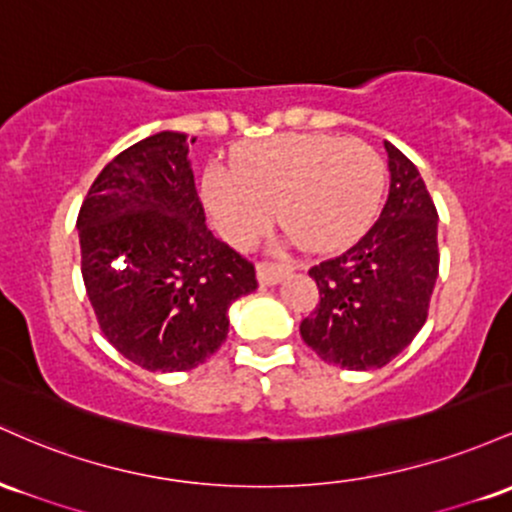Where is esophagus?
I'll use <instances>...</instances> for the list:
<instances>
[{"label":"esophagus","mask_w":512,"mask_h":512,"mask_svg":"<svg viewBox=\"0 0 512 512\" xmlns=\"http://www.w3.org/2000/svg\"><path fill=\"white\" fill-rule=\"evenodd\" d=\"M287 273H292L290 263H271V261H261L256 266V275L258 283L261 285H275L285 278Z\"/></svg>","instance_id":"obj_1"}]
</instances>
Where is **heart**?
Instances as JSON below:
<instances>
[{
    "mask_svg": "<svg viewBox=\"0 0 512 512\" xmlns=\"http://www.w3.org/2000/svg\"><path fill=\"white\" fill-rule=\"evenodd\" d=\"M384 164L363 140L275 135L239 147L232 171L208 169L203 200L229 244L249 246L278 210L283 232L307 251L353 244L380 210Z\"/></svg>",
    "mask_w": 512,
    "mask_h": 512,
    "instance_id": "1",
    "label": "heart"
}]
</instances>
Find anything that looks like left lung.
Listing matches in <instances>:
<instances>
[{"instance_id":"left-lung-1","label":"left lung","mask_w":512,"mask_h":512,"mask_svg":"<svg viewBox=\"0 0 512 512\" xmlns=\"http://www.w3.org/2000/svg\"><path fill=\"white\" fill-rule=\"evenodd\" d=\"M389 195L375 225L341 256L309 268L319 304L300 333L329 365L377 370L396 358L428 319L438 280V210L404 152L384 142Z\"/></svg>"}]
</instances>
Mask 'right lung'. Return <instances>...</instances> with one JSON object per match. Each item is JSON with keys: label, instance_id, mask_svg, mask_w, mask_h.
I'll return each mask as SVG.
<instances>
[{"label": "right lung", "instance_id": "1", "mask_svg": "<svg viewBox=\"0 0 512 512\" xmlns=\"http://www.w3.org/2000/svg\"><path fill=\"white\" fill-rule=\"evenodd\" d=\"M77 229L103 336L149 372L205 363L225 343L229 304L258 287L254 263L205 227L183 132L149 135L103 166Z\"/></svg>", "mask_w": 512, "mask_h": 512}]
</instances>
